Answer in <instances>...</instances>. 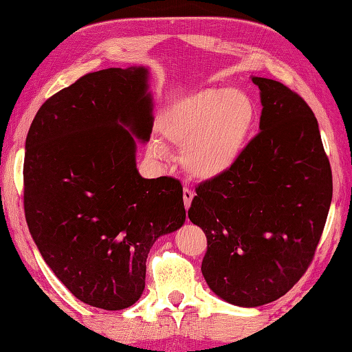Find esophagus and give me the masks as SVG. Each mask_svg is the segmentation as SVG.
Returning <instances> with one entry per match:
<instances>
[{"instance_id":"1","label":"esophagus","mask_w":352,"mask_h":352,"mask_svg":"<svg viewBox=\"0 0 352 352\" xmlns=\"http://www.w3.org/2000/svg\"><path fill=\"white\" fill-rule=\"evenodd\" d=\"M192 197H194L192 191L188 190V188H185V190H183V202H185V208H190Z\"/></svg>"}]
</instances>
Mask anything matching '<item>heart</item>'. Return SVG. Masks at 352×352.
Returning <instances> with one entry per match:
<instances>
[{"label":"heart","mask_w":352,"mask_h":352,"mask_svg":"<svg viewBox=\"0 0 352 352\" xmlns=\"http://www.w3.org/2000/svg\"><path fill=\"white\" fill-rule=\"evenodd\" d=\"M253 124L251 99L229 88L192 93L167 107L160 118L162 138L183 146V169L199 180H213L237 164ZM150 151L156 158H167L160 140H151Z\"/></svg>","instance_id":"heart-1"}]
</instances>
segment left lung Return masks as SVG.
Wrapping results in <instances>:
<instances>
[{
    "mask_svg": "<svg viewBox=\"0 0 352 352\" xmlns=\"http://www.w3.org/2000/svg\"><path fill=\"white\" fill-rule=\"evenodd\" d=\"M259 87L261 133L226 174L196 188L188 217L207 235L202 275L219 298L254 308L291 289L316 251L332 202L318 120L283 83Z\"/></svg>",
    "mask_w": 352,
    "mask_h": 352,
    "instance_id": "1",
    "label": "left lung"
}]
</instances>
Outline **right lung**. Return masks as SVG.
<instances>
[{
	"mask_svg": "<svg viewBox=\"0 0 352 352\" xmlns=\"http://www.w3.org/2000/svg\"><path fill=\"white\" fill-rule=\"evenodd\" d=\"M148 74L131 66L80 77L42 104L25 142L31 237L78 300L110 311L139 300L150 248L186 218L180 182L144 178L135 164L155 122Z\"/></svg>",
	"mask_w": 352,
	"mask_h": 352,
	"instance_id": "1",
	"label": "right lung"
}]
</instances>
